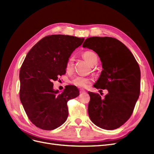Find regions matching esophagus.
I'll use <instances>...</instances> for the list:
<instances>
[{
    "label": "esophagus",
    "instance_id": "1",
    "mask_svg": "<svg viewBox=\"0 0 154 154\" xmlns=\"http://www.w3.org/2000/svg\"><path fill=\"white\" fill-rule=\"evenodd\" d=\"M86 91L84 90V89H80V93H85Z\"/></svg>",
    "mask_w": 154,
    "mask_h": 154
}]
</instances>
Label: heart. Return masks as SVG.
<instances>
[{
  "label": "heart",
  "mask_w": 154,
  "mask_h": 154,
  "mask_svg": "<svg viewBox=\"0 0 154 154\" xmlns=\"http://www.w3.org/2000/svg\"><path fill=\"white\" fill-rule=\"evenodd\" d=\"M82 57L91 66L97 62V57L95 53L91 51H85L82 54ZM74 66V58L72 57H70L66 63V69L67 71H71ZM92 79L89 77L79 76L74 78L71 80V83L79 87H86L88 84H90Z\"/></svg>",
  "instance_id": "heart-1"
}]
</instances>
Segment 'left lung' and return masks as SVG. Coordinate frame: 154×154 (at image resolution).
<instances>
[{
    "mask_svg": "<svg viewBox=\"0 0 154 154\" xmlns=\"http://www.w3.org/2000/svg\"><path fill=\"white\" fill-rule=\"evenodd\" d=\"M83 47L95 51L102 62L103 69L94 87L109 92L103 98L88 92V116L101 128H118L130 118L140 94L139 64L126 45L112 37H90Z\"/></svg>",
    "mask_w": 154,
    "mask_h": 154,
    "instance_id": "left-lung-1",
    "label": "left lung"
}]
</instances>
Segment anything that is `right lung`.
Here are the masks:
<instances>
[{"instance_id":"obj_1","label":"right lung","mask_w":154,"mask_h":154,"mask_svg":"<svg viewBox=\"0 0 154 154\" xmlns=\"http://www.w3.org/2000/svg\"><path fill=\"white\" fill-rule=\"evenodd\" d=\"M84 38L52 35L38 41L26 55L20 70V100L29 119L36 127L52 130L67 120V101L79 96L74 85L54 91L53 81L66 74L67 59Z\"/></svg>"}]
</instances>
